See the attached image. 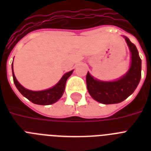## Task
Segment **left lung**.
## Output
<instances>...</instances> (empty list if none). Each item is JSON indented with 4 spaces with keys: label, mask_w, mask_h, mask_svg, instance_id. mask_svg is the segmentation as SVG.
<instances>
[{
    "label": "left lung",
    "mask_w": 151,
    "mask_h": 151,
    "mask_svg": "<svg viewBox=\"0 0 151 151\" xmlns=\"http://www.w3.org/2000/svg\"><path fill=\"white\" fill-rule=\"evenodd\" d=\"M132 53V63L128 73L115 81H97L88 72L86 75L88 91L91 96L103 104L121 103L133 93L141 78V59L136 45L125 37Z\"/></svg>",
    "instance_id": "1"
}]
</instances>
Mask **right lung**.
Returning a JSON list of instances; mask_svg holds the SVG:
<instances>
[{
	"label": "right lung",
	"mask_w": 151,
	"mask_h": 151,
	"mask_svg": "<svg viewBox=\"0 0 151 151\" xmlns=\"http://www.w3.org/2000/svg\"><path fill=\"white\" fill-rule=\"evenodd\" d=\"M72 73H73V70L65 73L61 78V80L59 81L54 87L51 88L49 89L44 90V91L34 92V91H30V90L25 88L18 82V81L16 80L15 77V74H14V72H13L12 67L13 81H14V83H15L18 90L23 96L27 98L29 101H31L32 103L38 104V105H50V104H52L59 100L63 94L66 80L72 74Z\"/></svg>",
	"instance_id": "1"
}]
</instances>
